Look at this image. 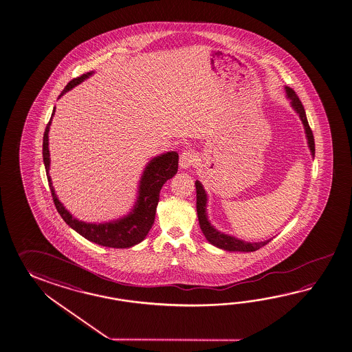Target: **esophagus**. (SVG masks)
<instances>
[{
  "label": "esophagus",
  "instance_id": "1",
  "mask_svg": "<svg viewBox=\"0 0 352 352\" xmlns=\"http://www.w3.org/2000/svg\"><path fill=\"white\" fill-rule=\"evenodd\" d=\"M197 162V154L194 153V151H184L180 155V166L187 169L189 166H192Z\"/></svg>",
  "mask_w": 352,
  "mask_h": 352
}]
</instances>
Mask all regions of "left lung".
I'll return each mask as SVG.
<instances>
[{
    "label": "left lung",
    "mask_w": 352,
    "mask_h": 352,
    "mask_svg": "<svg viewBox=\"0 0 352 352\" xmlns=\"http://www.w3.org/2000/svg\"><path fill=\"white\" fill-rule=\"evenodd\" d=\"M287 91V96L291 99L292 107L294 110L298 113L300 118H301L302 122L305 125L306 129V134H307V139H309V149L312 155H315V139H314V133L309 128V122H307V116H306V111L302 105L301 100L298 98V95L294 93L292 89L286 87ZM195 189H197V213H198V219H199V226H201V232L208 239V242L218 247L222 248L226 251H238V252H253L257 251L261 247H263L268 242H271V239L265 241V242H258V243H248L241 241L238 238L230 237L224 233H221L218 230H214L210 223H209L208 218H207V213H206V204H207V194L204 192V189L201 187V183L197 180L195 182Z\"/></svg>",
    "instance_id": "8db88e82"
}]
</instances>
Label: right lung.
I'll use <instances>...</instances> for the list:
<instances>
[{
  "label": "right lung",
  "mask_w": 352,
  "mask_h": 352,
  "mask_svg": "<svg viewBox=\"0 0 352 352\" xmlns=\"http://www.w3.org/2000/svg\"><path fill=\"white\" fill-rule=\"evenodd\" d=\"M93 72L82 74L74 79L65 87L60 94L63 96L66 91L76 87L81 81L87 79ZM58 96V98H60ZM55 113V108L51 114L50 122H47L46 129L43 133V164L46 169V175L50 186L51 195L55 207L58 209V214L64 219L66 224H69L72 230H76L82 237L87 238L94 243L100 244L104 247L110 248H129L135 244L140 243L144 238L146 237L148 232L151 230V226L155 219V212L159 201V193L165 182L170 179L173 175L178 170V153L169 151L158 158L151 160L148 166L145 168L142 180H140V189H139V198L137 206L128 217L115 221V222L102 223V224H93L85 223L72 218V215L64 208V206L58 201L55 194L50 175V153H49V129H50L51 119Z\"/></svg>",
  "instance_id": "right-lung-1"
}]
</instances>
